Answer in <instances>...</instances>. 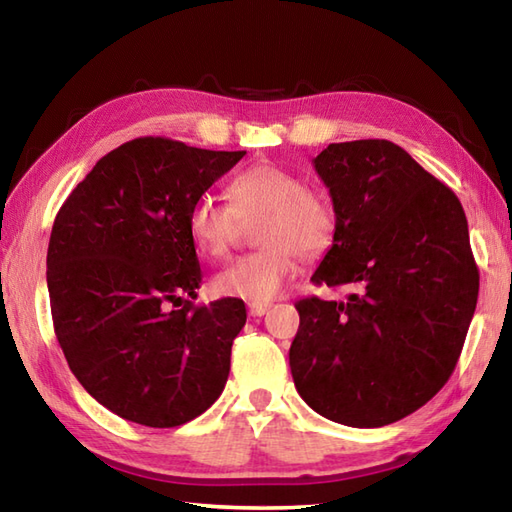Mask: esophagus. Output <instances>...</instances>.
<instances>
[{
  "instance_id": "34e87169",
  "label": "esophagus",
  "mask_w": 512,
  "mask_h": 512,
  "mask_svg": "<svg viewBox=\"0 0 512 512\" xmlns=\"http://www.w3.org/2000/svg\"><path fill=\"white\" fill-rule=\"evenodd\" d=\"M268 310H270V303H248L250 317H264Z\"/></svg>"
}]
</instances>
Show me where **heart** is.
I'll list each match as a JSON object with an SVG mask.
<instances>
[{
  "mask_svg": "<svg viewBox=\"0 0 512 512\" xmlns=\"http://www.w3.org/2000/svg\"><path fill=\"white\" fill-rule=\"evenodd\" d=\"M231 204L204 195L191 206L189 235L204 257L228 255L244 224H255L257 253L235 259L215 275L224 297L253 303L275 299L297 270V253L306 259L330 248L336 217L321 193L308 189L297 173L275 165H255L228 182Z\"/></svg>",
  "mask_w": 512,
  "mask_h": 512,
  "instance_id": "heart-1",
  "label": "heart"
}]
</instances>
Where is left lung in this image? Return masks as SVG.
I'll return each instance as SVG.
<instances>
[{
  "mask_svg": "<svg viewBox=\"0 0 512 512\" xmlns=\"http://www.w3.org/2000/svg\"><path fill=\"white\" fill-rule=\"evenodd\" d=\"M336 231L314 284L347 301H297L290 372L299 396L347 427L420 409L447 383L469 332L480 273L455 193L389 140L332 143L312 160Z\"/></svg>",
  "mask_w": 512,
  "mask_h": 512,
  "instance_id": "1",
  "label": "left lung"
}]
</instances>
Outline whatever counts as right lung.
Returning <instances> with one entry per match:
<instances>
[{
	"label": "right lung",
	"instance_id": "add662e5",
	"mask_svg": "<svg viewBox=\"0 0 512 512\" xmlns=\"http://www.w3.org/2000/svg\"><path fill=\"white\" fill-rule=\"evenodd\" d=\"M244 154L129 140L96 162L52 224L54 334L85 391L129 422L180 427L226 385L246 308L235 297L189 301L202 284L189 213Z\"/></svg>",
	"mask_w": 512,
	"mask_h": 512
}]
</instances>
